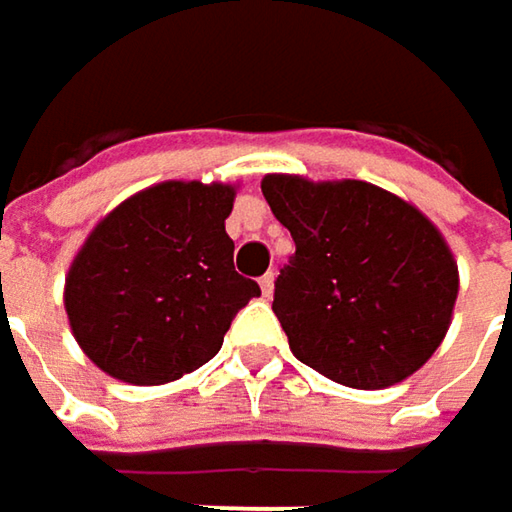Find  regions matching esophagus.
I'll return each mask as SVG.
<instances>
[{
	"label": "esophagus",
	"mask_w": 512,
	"mask_h": 512,
	"mask_svg": "<svg viewBox=\"0 0 512 512\" xmlns=\"http://www.w3.org/2000/svg\"><path fill=\"white\" fill-rule=\"evenodd\" d=\"M272 290H275V275H272V272H266V275L260 278V293L269 299V296H272Z\"/></svg>",
	"instance_id": "obj_1"
}]
</instances>
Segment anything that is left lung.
<instances>
[{
  "label": "left lung",
  "instance_id": "1",
  "mask_svg": "<svg viewBox=\"0 0 512 512\" xmlns=\"http://www.w3.org/2000/svg\"><path fill=\"white\" fill-rule=\"evenodd\" d=\"M260 189L296 243L272 299L293 356L361 391L424 367L448 335L460 293L442 231L364 180L266 174Z\"/></svg>",
  "mask_w": 512,
  "mask_h": 512
}]
</instances>
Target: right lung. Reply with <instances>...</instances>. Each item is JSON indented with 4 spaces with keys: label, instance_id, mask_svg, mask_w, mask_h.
Instances as JSON below:
<instances>
[{
    "label": "right lung",
    "instance_id": "right-lung-1",
    "mask_svg": "<svg viewBox=\"0 0 512 512\" xmlns=\"http://www.w3.org/2000/svg\"><path fill=\"white\" fill-rule=\"evenodd\" d=\"M237 186L165 180L106 213L64 278L82 353L130 385H165L222 350L240 308L260 296L234 269L225 219Z\"/></svg>",
    "mask_w": 512,
    "mask_h": 512
}]
</instances>
